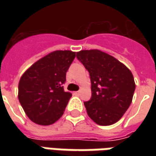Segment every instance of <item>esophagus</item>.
Instances as JSON below:
<instances>
[{
    "label": "esophagus",
    "instance_id": "obj_1",
    "mask_svg": "<svg viewBox=\"0 0 156 156\" xmlns=\"http://www.w3.org/2000/svg\"><path fill=\"white\" fill-rule=\"evenodd\" d=\"M73 94L76 95V96H78V95L80 94V91H76L73 93Z\"/></svg>",
    "mask_w": 156,
    "mask_h": 156
}]
</instances>
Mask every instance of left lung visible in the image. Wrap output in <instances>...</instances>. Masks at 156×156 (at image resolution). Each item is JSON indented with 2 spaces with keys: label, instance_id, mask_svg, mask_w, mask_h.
<instances>
[{
  "label": "left lung",
  "instance_id": "8db88e82",
  "mask_svg": "<svg viewBox=\"0 0 156 156\" xmlns=\"http://www.w3.org/2000/svg\"><path fill=\"white\" fill-rule=\"evenodd\" d=\"M77 58L90 75L92 97L84 102L87 114L98 125H111L129 107L135 83L131 71L111 55L98 49L82 50Z\"/></svg>",
  "mask_w": 156,
  "mask_h": 156
}]
</instances>
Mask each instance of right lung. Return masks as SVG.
<instances>
[{
	"label": "right lung",
	"mask_w": 156,
	"mask_h": 156,
	"mask_svg": "<svg viewBox=\"0 0 156 156\" xmlns=\"http://www.w3.org/2000/svg\"><path fill=\"white\" fill-rule=\"evenodd\" d=\"M76 57L75 51L57 50L39 59L22 74L18 99L27 117L39 125H50L64 113L72 94L62 84Z\"/></svg>",
	"instance_id": "obj_1"
}]
</instances>
